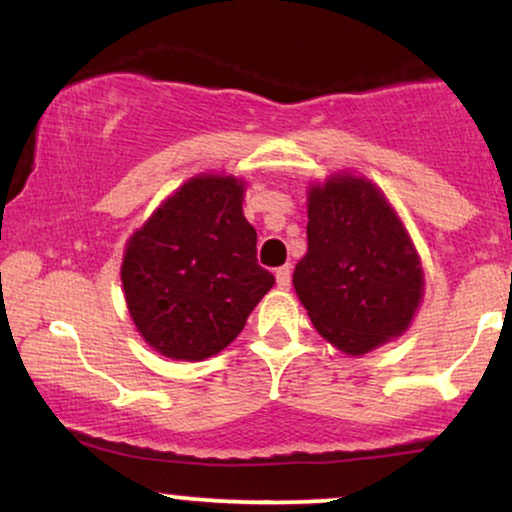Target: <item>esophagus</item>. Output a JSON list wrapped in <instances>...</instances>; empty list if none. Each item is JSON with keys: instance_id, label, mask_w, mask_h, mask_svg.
Masks as SVG:
<instances>
[{"instance_id": "34e87169", "label": "esophagus", "mask_w": 512, "mask_h": 512, "mask_svg": "<svg viewBox=\"0 0 512 512\" xmlns=\"http://www.w3.org/2000/svg\"><path fill=\"white\" fill-rule=\"evenodd\" d=\"M275 280H277V287L280 289H289L292 285V266H282L275 270Z\"/></svg>"}]
</instances>
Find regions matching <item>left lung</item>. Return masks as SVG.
Here are the masks:
<instances>
[{
  "label": "left lung",
  "mask_w": 512,
  "mask_h": 512,
  "mask_svg": "<svg viewBox=\"0 0 512 512\" xmlns=\"http://www.w3.org/2000/svg\"><path fill=\"white\" fill-rule=\"evenodd\" d=\"M308 251L294 289L323 337L363 356L401 337L418 313L425 273L413 239L382 189L334 173L308 187Z\"/></svg>",
  "instance_id": "8db88e82"
}]
</instances>
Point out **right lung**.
Wrapping results in <instances>:
<instances>
[{
    "label": "right lung",
    "instance_id": "1",
    "mask_svg": "<svg viewBox=\"0 0 512 512\" xmlns=\"http://www.w3.org/2000/svg\"><path fill=\"white\" fill-rule=\"evenodd\" d=\"M242 201L244 180L235 175H194L125 244V304L161 356H216L275 285L256 261V230Z\"/></svg>",
    "mask_w": 512,
    "mask_h": 512
}]
</instances>
